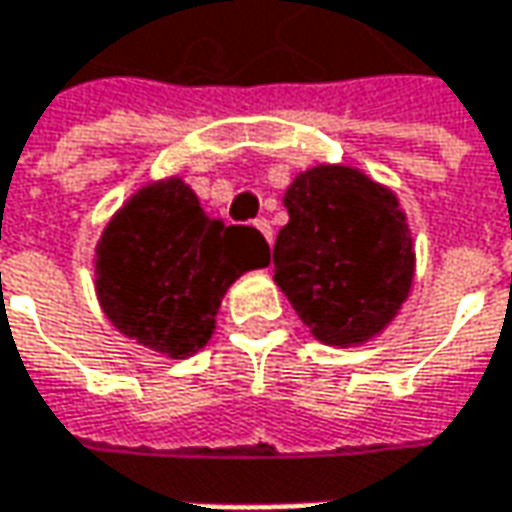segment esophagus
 I'll use <instances>...</instances> for the list:
<instances>
[{
	"mask_svg": "<svg viewBox=\"0 0 512 512\" xmlns=\"http://www.w3.org/2000/svg\"><path fill=\"white\" fill-rule=\"evenodd\" d=\"M253 225H256V230H259V233L265 236L267 245H270V242H273V227H270V222H267V219H256Z\"/></svg>",
	"mask_w": 512,
	"mask_h": 512,
	"instance_id": "34e87169",
	"label": "esophagus"
}]
</instances>
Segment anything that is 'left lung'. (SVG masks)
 I'll use <instances>...</instances> for the list:
<instances>
[{
  "label": "left lung",
  "mask_w": 512,
  "mask_h": 512,
  "mask_svg": "<svg viewBox=\"0 0 512 512\" xmlns=\"http://www.w3.org/2000/svg\"><path fill=\"white\" fill-rule=\"evenodd\" d=\"M273 282L322 344L373 342L407 302L416 250L399 196L362 168L319 162L287 185Z\"/></svg>",
  "instance_id": "left-lung-1"
}]
</instances>
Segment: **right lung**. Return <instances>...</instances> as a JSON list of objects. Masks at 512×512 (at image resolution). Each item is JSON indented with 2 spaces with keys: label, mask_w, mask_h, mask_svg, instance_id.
Instances as JSON below:
<instances>
[{
  "label": "right lung",
  "mask_w": 512,
  "mask_h": 512,
  "mask_svg": "<svg viewBox=\"0 0 512 512\" xmlns=\"http://www.w3.org/2000/svg\"><path fill=\"white\" fill-rule=\"evenodd\" d=\"M267 265L256 227L216 222L182 176H165L110 216L93 250V287L125 339L187 359L210 342L230 285Z\"/></svg>",
  "instance_id": "add662e5"
}]
</instances>
